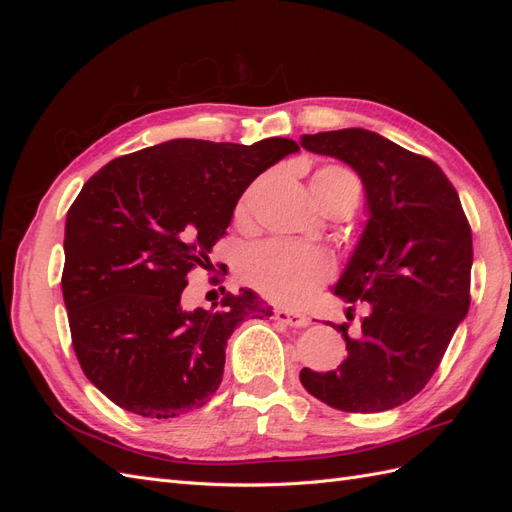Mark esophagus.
Listing matches in <instances>:
<instances>
[{"label":"esophagus","mask_w":512,"mask_h":512,"mask_svg":"<svg viewBox=\"0 0 512 512\" xmlns=\"http://www.w3.org/2000/svg\"><path fill=\"white\" fill-rule=\"evenodd\" d=\"M275 318H277V322H282V324H286V327H294V329H303L309 322H312L307 314L290 312V309H277Z\"/></svg>","instance_id":"esophagus-1"}]
</instances>
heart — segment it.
Returning a JSON list of instances; mask_svg holds the SVG:
<instances>
[{"label":"heart","mask_w":512,"mask_h":512,"mask_svg":"<svg viewBox=\"0 0 512 512\" xmlns=\"http://www.w3.org/2000/svg\"><path fill=\"white\" fill-rule=\"evenodd\" d=\"M267 183V177L256 179L243 192L235 207V220L247 224L252 220L254 203ZM312 192L322 209L348 205L354 209L361 185L348 168L324 166L312 177ZM333 273L331 258L312 247L290 245L282 241L260 243L247 250L241 260V277L275 303L297 305L305 301Z\"/></svg>","instance_id":"1"}]
</instances>
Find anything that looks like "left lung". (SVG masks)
<instances>
[{"label":"left lung","mask_w":512,"mask_h":512,"mask_svg":"<svg viewBox=\"0 0 512 512\" xmlns=\"http://www.w3.org/2000/svg\"><path fill=\"white\" fill-rule=\"evenodd\" d=\"M301 147L361 177L367 222L335 284L367 303L359 327L333 324L348 356L337 369H301V384L344 412H384L425 389L470 309L472 230L442 168L363 128L303 134ZM352 318V307H348Z\"/></svg>","instance_id":"obj_1"}]
</instances>
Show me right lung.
I'll list each match as a JSON object with an SVG mask.
<instances>
[{
	"label": "right lung",
	"mask_w": 512,
	"mask_h": 512,
	"mask_svg": "<svg viewBox=\"0 0 512 512\" xmlns=\"http://www.w3.org/2000/svg\"><path fill=\"white\" fill-rule=\"evenodd\" d=\"M299 151L290 138L254 145L177 138L102 166L66 218L61 290L85 376L119 408L173 418L205 406L224 374L226 344L271 307L250 288L194 312L188 273L260 173Z\"/></svg>",
	"instance_id": "right-lung-1"
}]
</instances>
